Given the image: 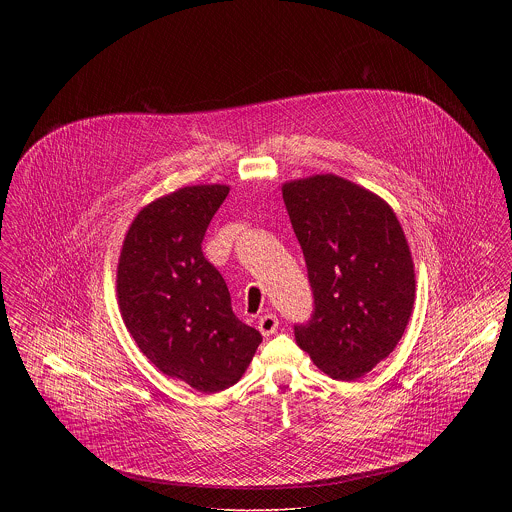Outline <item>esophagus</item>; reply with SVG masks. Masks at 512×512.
<instances>
[{
  "label": "esophagus",
  "mask_w": 512,
  "mask_h": 512,
  "mask_svg": "<svg viewBox=\"0 0 512 512\" xmlns=\"http://www.w3.org/2000/svg\"><path fill=\"white\" fill-rule=\"evenodd\" d=\"M280 327V319L274 315V313H266L258 319V331L264 335V337H270L278 331Z\"/></svg>",
  "instance_id": "1"
}]
</instances>
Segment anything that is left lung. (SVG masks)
Segmentation results:
<instances>
[{
    "label": "left lung",
    "instance_id": "8db88e82",
    "mask_svg": "<svg viewBox=\"0 0 512 512\" xmlns=\"http://www.w3.org/2000/svg\"><path fill=\"white\" fill-rule=\"evenodd\" d=\"M315 311L297 345L335 380H357L404 335L416 299L414 260L392 207L333 173L282 185Z\"/></svg>",
    "mask_w": 512,
    "mask_h": 512
}]
</instances>
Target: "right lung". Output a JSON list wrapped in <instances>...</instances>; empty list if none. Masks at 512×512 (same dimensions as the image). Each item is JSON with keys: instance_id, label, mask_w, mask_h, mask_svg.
Returning <instances> with one entry per match:
<instances>
[{"instance_id": "1", "label": "right lung", "mask_w": 512, "mask_h": 512, "mask_svg": "<svg viewBox=\"0 0 512 512\" xmlns=\"http://www.w3.org/2000/svg\"><path fill=\"white\" fill-rule=\"evenodd\" d=\"M228 191L191 185L151 201L126 232L116 274L120 313L140 351L203 394L236 384L262 343L234 315L219 270L201 250Z\"/></svg>"}]
</instances>
